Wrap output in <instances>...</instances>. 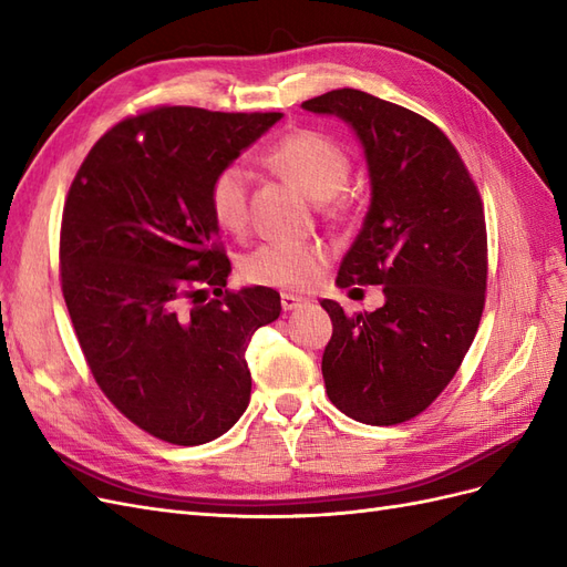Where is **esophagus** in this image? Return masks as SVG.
<instances>
[{
    "mask_svg": "<svg viewBox=\"0 0 567 567\" xmlns=\"http://www.w3.org/2000/svg\"><path fill=\"white\" fill-rule=\"evenodd\" d=\"M307 300L300 298V296H293V293H281V307L286 312H293L298 310V307H302Z\"/></svg>",
    "mask_w": 567,
    "mask_h": 567,
    "instance_id": "34e87169",
    "label": "esophagus"
}]
</instances>
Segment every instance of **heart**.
I'll list each match as a JSON object with an SVG mask.
<instances>
[{
	"label": "heart",
	"mask_w": 567,
	"mask_h": 567,
	"mask_svg": "<svg viewBox=\"0 0 567 567\" xmlns=\"http://www.w3.org/2000/svg\"><path fill=\"white\" fill-rule=\"evenodd\" d=\"M267 163L293 179L315 200H331L350 177V156L331 136L315 130L286 134L267 153ZM248 169L238 163L217 169L208 203L219 229L241 234L248 225ZM329 262V252L319 244H265L244 257V279L257 286L284 290L312 288Z\"/></svg>",
	"instance_id": "b5f03b06"
}]
</instances>
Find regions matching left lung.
Masks as SVG:
<instances>
[{
	"mask_svg": "<svg viewBox=\"0 0 567 567\" xmlns=\"http://www.w3.org/2000/svg\"><path fill=\"white\" fill-rule=\"evenodd\" d=\"M302 109L346 120L369 167V213L336 284L383 286L385 296L379 310L354 317L321 300L333 321L326 392L359 423H402L450 385L483 317V200L454 144L419 113L350 87Z\"/></svg>",
	"mask_w": 567,
	"mask_h": 567,
	"instance_id": "8db88e82",
	"label": "left lung"
}]
</instances>
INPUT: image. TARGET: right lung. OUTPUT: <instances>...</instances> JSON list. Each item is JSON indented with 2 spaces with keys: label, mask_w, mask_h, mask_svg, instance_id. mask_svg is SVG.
<instances>
[{
  "label": "right lung",
  "mask_w": 567,
  "mask_h": 567,
  "mask_svg": "<svg viewBox=\"0 0 567 567\" xmlns=\"http://www.w3.org/2000/svg\"><path fill=\"white\" fill-rule=\"evenodd\" d=\"M279 120L153 109L101 136L68 192V315L99 388L158 440L210 442L250 402L246 348L279 319L281 298L265 286L225 288L231 262L217 244L208 188Z\"/></svg>",
  "instance_id": "1"
}]
</instances>
